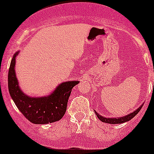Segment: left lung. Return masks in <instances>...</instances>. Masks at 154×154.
<instances>
[{"instance_id": "8db88e82", "label": "left lung", "mask_w": 154, "mask_h": 154, "mask_svg": "<svg viewBox=\"0 0 154 154\" xmlns=\"http://www.w3.org/2000/svg\"><path fill=\"white\" fill-rule=\"evenodd\" d=\"M142 107H143V105L139 107L138 109H136L133 112H132V113L128 114L127 116H123V117H119V118H106L104 117V116H102L101 115H99L96 111H95V112H96L97 117L99 118L102 122H103V123H110V124H118V123H126V122H127V121H130V119H133V118L134 117V116H135L137 115L140 111Z\"/></svg>"}]
</instances>
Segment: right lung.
Listing matches in <instances>:
<instances>
[{
	"mask_svg": "<svg viewBox=\"0 0 154 154\" xmlns=\"http://www.w3.org/2000/svg\"><path fill=\"white\" fill-rule=\"evenodd\" d=\"M14 55L8 72V90L21 113L35 124H47L60 120L65 115L69 98L79 81H69L58 85L51 95L44 97H30L21 90L15 74L16 56Z\"/></svg>",
	"mask_w": 154,
	"mask_h": 154,
	"instance_id": "1",
	"label": "right lung"
}]
</instances>
